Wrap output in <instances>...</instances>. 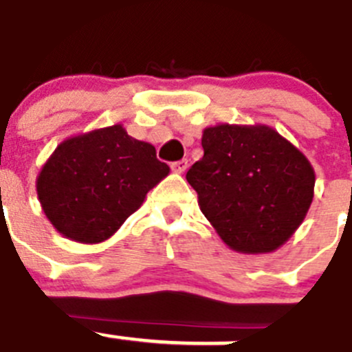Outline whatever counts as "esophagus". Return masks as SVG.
Listing matches in <instances>:
<instances>
[{
	"mask_svg": "<svg viewBox=\"0 0 352 352\" xmlns=\"http://www.w3.org/2000/svg\"><path fill=\"white\" fill-rule=\"evenodd\" d=\"M186 168H188V161H186V159H180V161L172 163V170L175 173H184Z\"/></svg>",
	"mask_w": 352,
	"mask_h": 352,
	"instance_id": "obj_1",
	"label": "esophagus"
}]
</instances>
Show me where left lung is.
<instances>
[{
    "mask_svg": "<svg viewBox=\"0 0 352 352\" xmlns=\"http://www.w3.org/2000/svg\"><path fill=\"white\" fill-rule=\"evenodd\" d=\"M204 157L186 179L228 248L271 253L292 237L314 200L316 172L303 152L262 124H218L201 134Z\"/></svg>",
    "mask_w": 352,
    "mask_h": 352,
    "instance_id": "8db88e82",
    "label": "left lung"
}]
</instances>
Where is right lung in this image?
Here are the masks:
<instances>
[{
	"label": "right lung",
	"mask_w": 352,
	"mask_h": 352,
	"mask_svg": "<svg viewBox=\"0 0 352 352\" xmlns=\"http://www.w3.org/2000/svg\"><path fill=\"white\" fill-rule=\"evenodd\" d=\"M168 173L154 145L115 124L63 140L36 177V195L60 234L97 244L109 239Z\"/></svg>",
	"instance_id": "1"
}]
</instances>
